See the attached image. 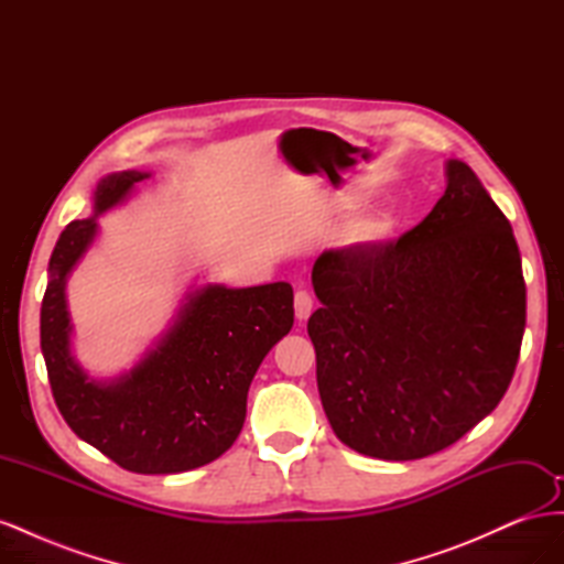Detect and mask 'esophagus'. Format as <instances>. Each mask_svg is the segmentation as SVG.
Masks as SVG:
<instances>
[{"label": "esophagus", "mask_w": 564, "mask_h": 564, "mask_svg": "<svg viewBox=\"0 0 564 564\" xmlns=\"http://www.w3.org/2000/svg\"><path fill=\"white\" fill-rule=\"evenodd\" d=\"M294 311L299 319H308L313 313V296L308 292H303V289L294 296Z\"/></svg>", "instance_id": "esophagus-1"}]
</instances>
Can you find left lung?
<instances>
[{
    "instance_id": "obj_1",
    "label": "left lung",
    "mask_w": 564,
    "mask_h": 564,
    "mask_svg": "<svg viewBox=\"0 0 564 564\" xmlns=\"http://www.w3.org/2000/svg\"><path fill=\"white\" fill-rule=\"evenodd\" d=\"M392 242L324 251L308 334L336 437L383 460L447 449L501 402L520 357L527 294L503 212L466 162Z\"/></svg>"
}]
</instances>
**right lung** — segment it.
Segmentation results:
<instances>
[{"label":"right lung","mask_w":564,"mask_h":564,"mask_svg":"<svg viewBox=\"0 0 564 564\" xmlns=\"http://www.w3.org/2000/svg\"><path fill=\"white\" fill-rule=\"evenodd\" d=\"M143 178V172L106 176L96 187V214ZM94 235L96 216L73 220L48 261L40 338L58 412L77 437L131 473L169 475L209 464L240 435L253 373L292 329V284L199 289L139 367L96 383L73 360L65 311V278Z\"/></svg>","instance_id":"1"}]
</instances>
